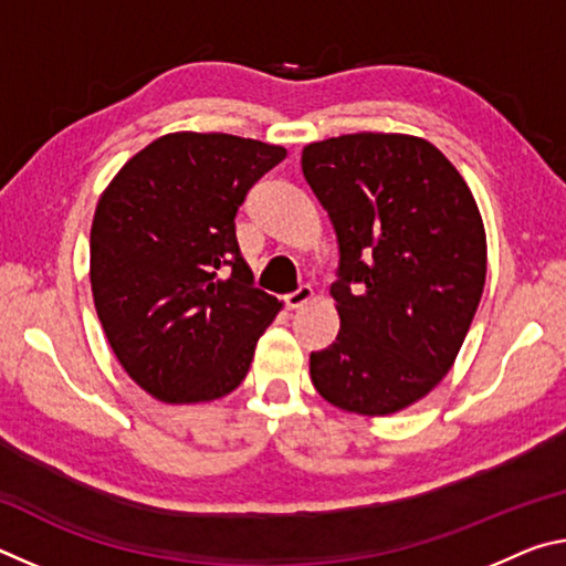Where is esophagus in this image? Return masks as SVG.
<instances>
[{"mask_svg": "<svg viewBox=\"0 0 566 566\" xmlns=\"http://www.w3.org/2000/svg\"><path fill=\"white\" fill-rule=\"evenodd\" d=\"M312 296H314L312 286L310 284H302V286H296L294 292L284 294V304L290 306V310H300V306H304L306 302H312Z\"/></svg>", "mask_w": 566, "mask_h": 566, "instance_id": "esophagus-1", "label": "esophagus"}]
</instances>
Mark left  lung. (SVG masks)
<instances>
[{
  "instance_id": "8db88e82",
  "label": "left lung",
  "mask_w": 566,
  "mask_h": 566,
  "mask_svg": "<svg viewBox=\"0 0 566 566\" xmlns=\"http://www.w3.org/2000/svg\"><path fill=\"white\" fill-rule=\"evenodd\" d=\"M306 185L339 244L337 342L310 375L334 407L381 417L452 367L486 276V237L462 175L409 134H342L304 147Z\"/></svg>"
}]
</instances>
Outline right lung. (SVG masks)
Returning a JSON list of instances; mask_svg holds the SVG:
<instances>
[{"mask_svg": "<svg viewBox=\"0 0 566 566\" xmlns=\"http://www.w3.org/2000/svg\"><path fill=\"white\" fill-rule=\"evenodd\" d=\"M284 147L179 132L112 179L94 212L90 280L104 334L127 375L171 405L242 385L282 304L254 286L237 212Z\"/></svg>", "mask_w": 566, "mask_h": 566, "instance_id": "add662e5", "label": "right lung"}]
</instances>
